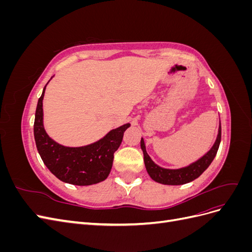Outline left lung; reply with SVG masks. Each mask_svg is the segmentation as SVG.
Instances as JSON below:
<instances>
[{
    "label": "left lung",
    "mask_w": 252,
    "mask_h": 252,
    "mask_svg": "<svg viewBox=\"0 0 252 252\" xmlns=\"http://www.w3.org/2000/svg\"><path fill=\"white\" fill-rule=\"evenodd\" d=\"M220 143V122L219 125L217 139H216V142L213 143L212 147L206 152L203 157H201L199 159H196L195 162L178 169L164 168V167L158 166V164H156L154 161H152L151 158L147 154L146 146H145V142L143 138L141 139V148L143 150V155H144L145 167H146V170L152 180L159 183V184H164V185H183L197 179L206 169L208 168L209 165L213 161V158H215L217 156Z\"/></svg>",
    "instance_id": "left-lung-1"
}]
</instances>
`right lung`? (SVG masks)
<instances>
[{"instance_id": "add662e5", "label": "right lung", "mask_w": 252, "mask_h": 252, "mask_svg": "<svg viewBox=\"0 0 252 252\" xmlns=\"http://www.w3.org/2000/svg\"><path fill=\"white\" fill-rule=\"evenodd\" d=\"M47 84L37 101L33 125L35 145L44 164L59 180L71 185L89 186L106 180L112 167L113 154L130 124L112 129L102 139L85 146L69 147L59 144L44 127L43 100Z\"/></svg>"}]
</instances>
